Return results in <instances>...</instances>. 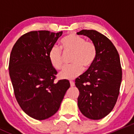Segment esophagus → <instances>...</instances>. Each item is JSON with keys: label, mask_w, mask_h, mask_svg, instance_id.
<instances>
[{"label": "esophagus", "mask_w": 134, "mask_h": 134, "mask_svg": "<svg viewBox=\"0 0 134 134\" xmlns=\"http://www.w3.org/2000/svg\"><path fill=\"white\" fill-rule=\"evenodd\" d=\"M70 84H71V87H73V86H75V82H72V81H70Z\"/></svg>", "instance_id": "1"}]
</instances>
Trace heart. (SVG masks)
I'll return each instance as SVG.
<instances>
[{
	"label": "heart",
	"instance_id": "b5f03b06",
	"mask_svg": "<svg viewBox=\"0 0 134 134\" xmlns=\"http://www.w3.org/2000/svg\"><path fill=\"white\" fill-rule=\"evenodd\" d=\"M61 48L65 54L72 53L70 59L72 64L65 67L59 73L62 79L72 80L78 77L83 72V67L86 69L91 67L97 58L95 44L75 34H70L62 39ZM48 58L52 67L56 70L63 67V54L57 46H53L50 49Z\"/></svg>",
	"mask_w": 134,
	"mask_h": 134
}]
</instances>
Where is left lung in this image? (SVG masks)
Returning a JSON list of instances; mask_svg holds the SVG:
<instances>
[{
    "label": "left lung",
    "instance_id": "8db88e82",
    "mask_svg": "<svg viewBox=\"0 0 134 134\" xmlns=\"http://www.w3.org/2000/svg\"><path fill=\"white\" fill-rule=\"evenodd\" d=\"M77 34L91 39L97 50L93 65L75 80L80 91L78 106L85 117L101 119L111 111L119 94L122 81L119 55L112 42L97 31L82 30Z\"/></svg>",
    "mask_w": 134,
    "mask_h": 134
}]
</instances>
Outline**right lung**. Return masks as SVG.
Returning a JSON list of instances; mask_svg holds the SVG:
<instances>
[{"label": "right lung", "instance_id": "add662e5", "mask_svg": "<svg viewBox=\"0 0 134 134\" xmlns=\"http://www.w3.org/2000/svg\"><path fill=\"white\" fill-rule=\"evenodd\" d=\"M62 33L27 32L11 52L9 73L15 97L21 109L35 119L41 121L54 115L70 87L67 80L54 82L58 72L48 58L50 49Z\"/></svg>", "mask_w": 134, "mask_h": 134}]
</instances>
